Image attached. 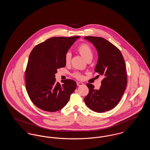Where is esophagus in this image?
Here are the masks:
<instances>
[{
    "mask_svg": "<svg viewBox=\"0 0 150 150\" xmlns=\"http://www.w3.org/2000/svg\"><path fill=\"white\" fill-rule=\"evenodd\" d=\"M76 84H77V86H83L84 85V84L83 83H81V82H77Z\"/></svg>",
    "mask_w": 150,
    "mask_h": 150,
    "instance_id": "1",
    "label": "esophagus"
}]
</instances>
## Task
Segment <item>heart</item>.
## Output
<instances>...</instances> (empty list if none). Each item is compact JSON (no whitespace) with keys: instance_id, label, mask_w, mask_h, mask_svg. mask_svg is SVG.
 Masks as SVG:
<instances>
[{"instance_id":"obj_1","label":"heart","mask_w":150,"mask_h":150,"mask_svg":"<svg viewBox=\"0 0 150 150\" xmlns=\"http://www.w3.org/2000/svg\"><path fill=\"white\" fill-rule=\"evenodd\" d=\"M77 50L79 52V53L84 58L86 61H88L89 59H92L93 57V50L90 45L88 44L84 43L81 45H80L77 48ZM71 54L70 52H67L65 54L64 56V61L66 64H69L71 61ZM72 76L78 79H80L82 78V75L79 73V72H74L72 74Z\"/></svg>"}]
</instances>
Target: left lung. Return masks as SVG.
I'll list each match as a JSON object with an SVG mask.
<instances>
[{
    "label": "left lung",
    "instance_id": "obj_1",
    "mask_svg": "<svg viewBox=\"0 0 150 150\" xmlns=\"http://www.w3.org/2000/svg\"><path fill=\"white\" fill-rule=\"evenodd\" d=\"M98 52V59L94 71L104 78L100 88L87 83L89 93L84 98L86 105L97 112L114 108L120 102L126 89L127 75L124 58L119 50L106 39L96 36H86Z\"/></svg>",
    "mask_w": 150,
    "mask_h": 150
}]
</instances>
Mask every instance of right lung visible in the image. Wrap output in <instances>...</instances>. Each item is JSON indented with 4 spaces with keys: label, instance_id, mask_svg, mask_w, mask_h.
<instances>
[{
    "label": "right lung",
    "instance_id": "add662e5",
    "mask_svg": "<svg viewBox=\"0 0 150 150\" xmlns=\"http://www.w3.org/2000/svg\"><path fill=\"white\" fill-rule=\"evenodd\" d=\"M79 36L53 37L36 45L31 52L25 70L26 89L39 108L56 112L62 108L76 88L71 79L56 81L57 70L66 66L64 56Z\"/></svg>",
    "mask_w": 150,
    "mask_h": 150
}]
</instances>
